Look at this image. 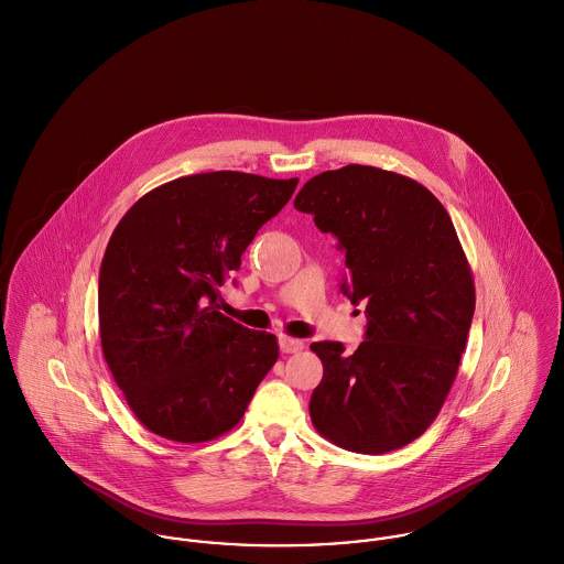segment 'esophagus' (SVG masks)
<instances>
[{"label": "esophagus", "mask_w": 564, "mask_h": 564, "mask_svg": "<svg viewBox=\"0 0 564 564\" xmlns=\"http://www.w3.org/2000/svg\"><path fill=\"white\" fill-rule=\"evenodd\" d=\"M279 346H281V350L283 352H301L303 348H305V341L299 338H288V336H283L281 341H279Z\"/></svg>", "instance_id": "1"}]
</instances>
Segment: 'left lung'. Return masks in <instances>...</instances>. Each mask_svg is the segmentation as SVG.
Returning a JSON list of instances; mask_svg holds the SVG:
<instances>
[{
    "label": "left lung",
    "instance_id": "left-lung-1",
    "mask_svg": "<svg viewBox=\"0 0 564 564\" xmlns=\"http://www.w3.org/2000/svg\"><path fill=\"white\" fill-rule=\"evenodd\" d=\"M294 207L334 232L346 252L339 292L366 305L352 355L314 341L325 375L310 401L316 432L379 455L416 441L438 416L457 375L475 283L447 209L414 178L372 165L329 170Z\"/></svg>",
    "mask_w": 564,
    "mask_h": 564
}]
</instances>
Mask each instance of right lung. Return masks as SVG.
<instances>
[{"mask_svg":"<svg viewBox=\"0 0 564 564\" xmlns=\"http://www.w3.org/2000/svg\"><path fill=\"white\" fill-rule=\"evenodd\" d=\"M299 178L207 172L141 196L115 226L98 288L102 352L139 423L174 443L230 432L279 359L268 332L218 312L225 279Z\"/></svg>","mask_w":564,"mask_h":564,"instance_id":"obj_1","label":"right lung"}]
</instances>
